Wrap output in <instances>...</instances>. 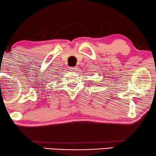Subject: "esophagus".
<instances>
[{"instance_id": "esophagus-1", "label": "esophagus", "mask_w": 156, "mask_h": 156, "mask_svg": "<svg viewBox=\"0 0 156 156\" xmlns=\"http://www.w3.org/2000/svg\"><path fill=\"white\" fill-rule=\"evenodd\" d=\"M77 69H78V67H69V70L73 71V72H76Z\"/></svg>"}]
</instances>
